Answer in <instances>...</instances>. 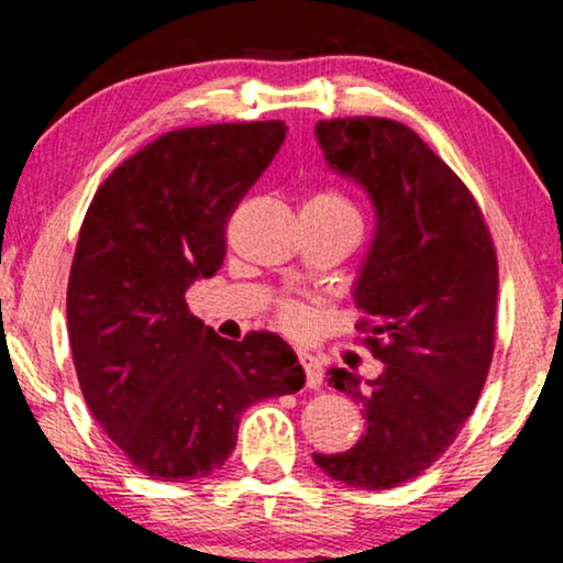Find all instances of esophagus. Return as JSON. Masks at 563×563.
<instances>
[{
	"instance_id": "34e87169",
	"label": "esophagus",
	"mask_w": 563,
	"mask_h": 563,
	"mask_svg": "<svg viewBox=\"0 0 563 563\" xmlns=\"http://www.w3.org/2000/svg\"><path fill=\"white\" fill-rule=\"evenodd\" d=\"M299 361H302L305 374H307V387L318 389L322 384V364L320 358H314L312 353H299Z\"/></svg>"
}]
</instances>
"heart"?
Returning <instances> with one entry per match:
<instances>
[{"label": "heart", "mask_w": 563, "mask_h": 563, "mask_svg": "<svg viewBox=\"0 0 563 563\" xmlns=\"http://www.w3.org/2000/svg\"><path fill=\"white\" fill-rule=\"evenodd\" d=\"M307 205H325V207H351L349 202L341 195H335V191H318V195L310 197V202ZM282 320L284 325L289 330H302L307 325V310L302 305H284L282 310Z\"/></svg>", "instance_id": "heart-1"}]
</instances>
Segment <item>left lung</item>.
I'll return each mask as SVG.
<instances>
[{
	"instance_id": "8db88e82",
	"label": "left lung",
	"mask_w": 563,
	"mask_h": 563,
	"mask_svg": "<svg viewBox=\"0 0 563 563\" xmlns=\"http://www.w3.org/2000/svg\"><path fill=\"white\" fill-rule=\"evenodd\" d=\"M335 174L372 197L376 228L353 289L376 379L330 368L366 433L343 453H312L333 479L391 489L426 472L472 415L495 353L497 253L466 184L402 122L320 120Z\"/></svg>"
}]
</instances>
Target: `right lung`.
Returning <instances> with one entry per match:
<instances>
[{
	"instance_id": "right-lung-1",
	"label": "right lung",
	"mask_w": 563,
	"mask_h": 563,
	"mask_svg": "<svg viewBox=\"0 0 563 563\" xmlns=\"http://www.w3.org/2000/svg\"><path fill=\"white\" fill-rule=\"evenodd\" d=\"M284 135L282 120L172 130L107 176L81 222L66 291L76 376L95 420L153 479L212 474L245 407L305 384L276 333L228 341L187 307Z\"/></svg>"
}]
</instances>
